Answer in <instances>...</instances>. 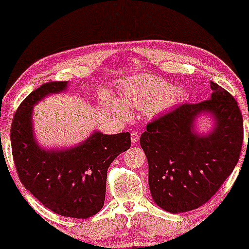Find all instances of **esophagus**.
Returning a JSON list of instances; mask_svg holds the SVG:
<instances>
[{
	"label": "esophagus",
	"mask_w": 249,
	"mask_h": 249,
	"mask_svg": "<svg viewBox=\"0 0 249 249\" xmlns=\"http://www.w3.org/2000/svg\"><path fill=\"white\" fill-rule=\"evenodd\" d=\"M131 141L132 143H138L139 141V133L138 132H132L131 133Z\"/></svg>",
	"instance_id": "34e87169"
}]
</instances>
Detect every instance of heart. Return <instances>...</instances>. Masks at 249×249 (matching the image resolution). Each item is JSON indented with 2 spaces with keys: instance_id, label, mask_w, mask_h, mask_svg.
Instances as JSON below:
<instances>
[{
  "instance_id": "obj_1",
  "label": "heart",
  "mask_w": 249,
  "mask_h": 249,
  "mask_svg": "<svg viewBox=\"0 0 249 249\" xmlns=\"http://www.w3.org/2000/svg\"><path fill=\"white\" fill-rule=\"evenodd\" d=\"M121 103L127 109L145 108L148 116H158L175 105L187 98V91L184 88L174 87L166 80L156 76L142 74L126 79L121 83ZM118 116L127 118L128 113L123 107L110 101Z\"/></svg>"
}]
</instances>
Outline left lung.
<instances>
[{"instance_id": "1", "label": "left lung", "mask_w": 249, "mask_h": 249, "mask_svg": "<svg viewBox=\"0 0 249 249\" xmlns=\"http://www.w3.org/2000/svg\"><path fill=\"white\" fill-rule=\"evenodd\" d=\"M212 94L183 104L146 125L140 144L149 164V187L156 204L170 213L187 212L209 201L239 160L243 116L231 94L211 81ZM213 118L212 131H195L199 116ZM249 116V115H248Z\"/></svg>"}]
</instances>
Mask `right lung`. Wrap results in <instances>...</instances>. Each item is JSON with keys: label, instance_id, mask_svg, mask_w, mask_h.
Returning a JSON list of instances; mask_svg holds the SVG:
<instances>
[{"label": "right lung", "instance_id": "add662e5", "mask_svg": "<svg viewBox=\"0 0 249 249\" xmlns=\"http://www.w3.org/2000/svg\"><path fill=\"white\" fill-rule=\"evenodd\" d=\"M68 86V81L47 82L21 103L11 126L12 156L21 183L38 201L59 215L87 219L103 209L107 169L129 149L131 135L94 131L71 148L40 146L35 138L34 106Z\"/></svg>", "mask_w": 249, "mask_h": 249}]
</instances>
